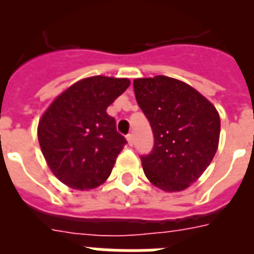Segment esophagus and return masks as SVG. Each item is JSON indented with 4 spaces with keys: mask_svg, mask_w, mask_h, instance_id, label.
Here are the masks:
<instances>
[{
    "mask_svg": "<svg viewBox=\"0 0 254 254\" xmlns=\"http://www.w3.org/2000/svg\"><path fill=\"white\" fill-rule=\"evenodd\" d=\"M127 142H128L129 146H132V145H133V134L132 133L127 134Z\"/></svg>",
    "mask_w": 254,
    "mask_h": 254,
    "instance_id": "esophagus-1",
    "label": "esophagus"
}]
</instances>
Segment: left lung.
Masks as SVG:
<instances>
[{
  "label": "left lung",
  "mask_w": 254,
  "mask_h": 254,
  "mask_svg": "<svg viewBox=\"0 0 254 254\" xmlns=\"http://www.w3.org/2000/svg\"><path fill=\"white\" fill-rule=\"evenodd\" d=\"M138 105L154 132V149L142 169L155 187L181 192L202 176L219 147L216 108L190 85L168 77L134 78Z\"/></svg>",
  "instance_id": "1"
}]
</instances>
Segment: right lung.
<instances>
[{
    "instance_id": "add662e5",
    "label": "right lung",
    "mask_w": 254,
    "mask_h": 254,
    "mask_svg": "<svg viewBox=\"0 0 254 254\" xmlns=\"http://www.w3.org/2000/svg\"><path fill=\"white\" fill-rule=\"evenodd\" d=\"M131 81L91 76L67 87L49 104L38 123L40 150L52 173L72 190L99 187L109 176L126 138L107 108Z\"/></svg>"
}]
</instances>
